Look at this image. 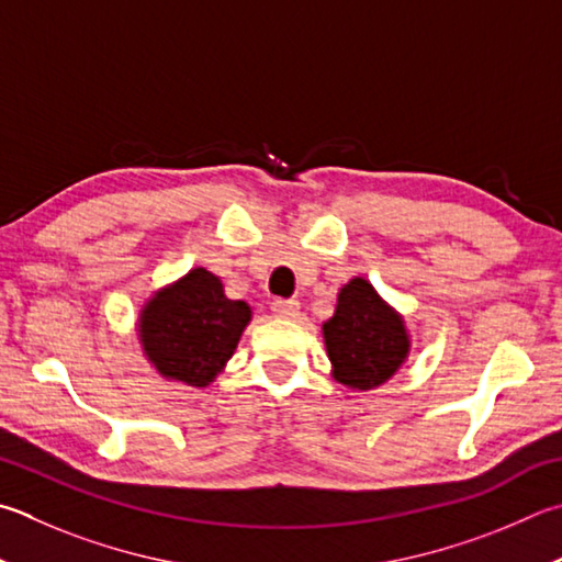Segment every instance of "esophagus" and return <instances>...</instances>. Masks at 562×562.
Segmentation results:
<instances>
[{
    "label": "esophagus",
    "mask_w": 562,
    "mask_h": 562,
    "mask_svg": "<svg viewBox=\"0 0 562 562\" xmlns=\"http://www.w3.org/2000/svg\"><path fill=\"white\" fill-rule=\"evenodd\" d=\"M272 314L280 319H297L300 316V302L297 300H274Z\"/></svg>",
    "instance_id": "esophagus-1"
}]
</instances>
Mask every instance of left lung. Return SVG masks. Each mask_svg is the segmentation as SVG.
Segmentation results:
<instances>
[{
    "instance_id": "left-lung-1",
    "label": "left lung",
    "mask_w": 562,
    "mask_h": 562,
    "mask_svg": "<svg viewBox=\"0 0 562 562\" xmlns=\"http://www.w3.org/2000/svg\"><path fill=\"white\" fill-rule=\"evenodd\" d=\"M331 379L363 393L387 383L411 356L403 314L366 278H351L336 294V310L322 324Z\"/></svg>"
}]
</instances>
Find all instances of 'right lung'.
I'll use <instances>...</instances> for the list:
<instances>
[{
  "instance_id": "obj_1",
  "label": "right lung",
  "mask_w": 562,
  "mask_h": 562,
  "mask_svg": "<svg viewBox=\"0 0 562 562\" xmlns=\"http://www.w3.org/2000/svg\"><path fill=\"white\" fill-rule=\"evenodd\" d=\"M252 319L248 302L228 300L218 274L191 268L149 294L137 312V341L161 379L206 387L226 371Z\"/></svg>"
}]
</instances>
